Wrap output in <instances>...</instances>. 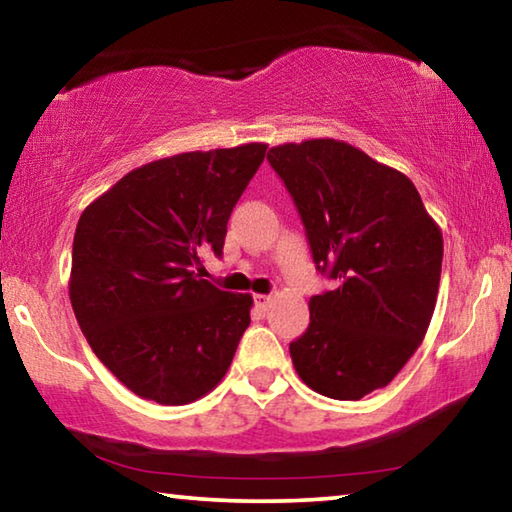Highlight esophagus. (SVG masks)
Masks as SVG:
<instances>
[{"instance_id":"34e87169","label":"esophagus","mask_w":512,"mask_h":512,"mask_svg":"<svg viewBox=\"0 0 512 512\" xmlns=\"http://www.w3.org/2000/svg\"><path fill=\"white\" fill-rule=\"evenodd\" d=\"M255 305L262 309V311H266L268 309V305H271V296H266V293H257L255 296Z\"/></svg>"}]
</instances>
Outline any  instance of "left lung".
<instances>
[{
    "label": "left lung",
    "instance_id": "left-lung-1",
    "mask_svg": "<svg viewBox=\"0 0 512 512\" xmlns=\"http://www.w3.org/2000/svg\"><path fill=\"white\" fill-rule=\"evenodd\" d=\"M284 180L320 273L334 291L309 300V327L289 345L300 379L332 400L384 388L413 357L436 309L443 232L418 189L341 140L280 144Z\"/></svg>",
    "mask_w": 512,
    "mask_h": 512
}]
</instances>
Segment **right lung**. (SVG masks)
I'll return each mask as SVG.
<instances>
[{
    "mask_svg": "<svg viewBox=\"0 0 512 512\" xmlns=\"http://www.w3.org/2000/svg\"><path fill=\"white\" fill-rule=\"evenodd\" d=\"M266 149L250 142L142 164L81 214L72 309L103 366L144 400L196 402L230 368L253 296L203 280L201 257L221 255Z\"/></svg>",
    "mask_w": 512,
    "mask_h": 512,
    "instance_id": "add662e5",
    "label": "right lung"
}]
</instances>
